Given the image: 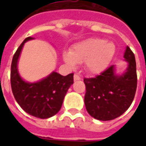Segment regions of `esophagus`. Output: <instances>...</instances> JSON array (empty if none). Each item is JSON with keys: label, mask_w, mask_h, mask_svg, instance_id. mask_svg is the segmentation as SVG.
I'll return each instance as SVG.
<instances>
[{"label": "esophagus", "mask_w": 146, "mask_h": 146, "mask_svg": "<svg viewBox=\"0 0 146 146\" xmlns=\"http://www.w3.org/2000/svg\"><path fill=\"white\" fill-rule=\"evenodd\" d=\"M73 79H74V80H80L81 79V77H80L78 74H74Z\"/></svg>", "instance_id": "obj_1"}]
</instances>
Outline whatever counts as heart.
<instances>
[{
	"label": "heart",
	"mask_w": 146,
	"mask_h": 146,
	"mask_svg": "<svg viewBox=\"0 0 146 146\" xmlns=\"http://www.w3.org/2000/svg\"><path fill=\"white\" fill-rule=\"evenodd\" d=\"M116 52L112 42L102 38H88L78 42L71 48L70 53H64L65 62L70 66L85 62L86 70L92 73H99L110 65Z\"/></svg>",
	"instance_id": "obj_1"
}]
</instances>
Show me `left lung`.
Segmentation results:
<instances>
[{
    "mask_svg": "<svg viewBox=\"0 0 146 146\" xmlns=\"http://www.w3.org/2000/svg\"><path fill=\"white\" fill-rule=\"evenodd\" d=\"M123 57L128 66L122 75L111 66L100 75L84 78V103L88 113L99 120H111L121 116L131 105L137 88L136 62L128 46Z\"/></svg>",
    "mask_w": 146,
    "mask_h": 146,
    "instance_id": "obj_1",
    "label": "left lung"
}]
</instances>
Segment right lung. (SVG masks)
<instances>
[{
	"label": "right lung",
	"instance_id": "right-lung-1",
	"mask_svg": "<svg viewBox=\"0 0 146 146\" xmlns=\"http://www.w3.org/2000/svg\"><path fill=\"white\" fill-rule=\"evenodd\" d=\"M33 37L23 40L15 51L11 66V86L15 100L21 108L31 116L40 119L51 117L60 110L65 95L73 84V73L62 76L56 72L36 83H28L19 74L17 65L24 44Z\"/></svg>",
	"mask_w": 146,
	"mask_h": 146
}]
</instances>
